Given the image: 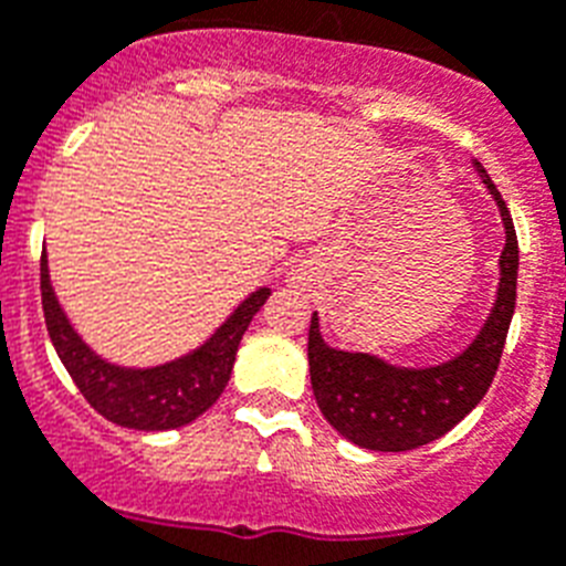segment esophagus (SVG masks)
Listing matches in <instances>:
<instances>
[{"label":"esophagus","instance_id":"1","mask_svg":"<svg viewBox=\"0 0 566 566\" xmlns=\"http://www.w3.org/2000/svg\"><path fill=\"white\" fill-rule=\"evenodd\" d=\"M294 277L297 280H306L312 274V263H303V265H297V269H294Z\"/></svg>","mask_w":566,"mask_h":566}]
</instances>
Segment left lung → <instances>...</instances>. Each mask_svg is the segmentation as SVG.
<instances>
[{
	"label": "left lung",
	"instance_id": "obj_1",
	"mask_svg": "<svg viewBox=\"0 0 566 566\" xmlns=\"http://www.w3.org/2000/svg\"><path fill=\"white\" fill-rule=\"evenodd\" d=\"M480 179L501 208L506 245L501 286L492 315L460 356L437 367H394L367 353H347L321 338L317 312L310 324V376L317 408L340 437L370 451H410L440 440L478 408L492 387L503 356L517 297V237L512 213L489 172L474 161Z\"/></svg>",
	"mask_w": 566,
	"mask_h": 566
}]
</instances>
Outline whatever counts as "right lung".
I'll return each mask as SVG.
<instances>
[{
    "label": "right lung",
    "mask_w": 566,
    "mask_h": 566,
    "mask_svg": "<svg viewBox=\"0 0 566 566\" xmlns=\"http://www.w3.org/2000/svg\"><path fill=\"white\" fill-rule=\"evenodd\" d=\"M40 289L51 344L57 349L69 376L74 378L77 390L101 417L133 431H170L202 417L226 390L242 335L265 297L272 294L269 289L251 292L231 312L226 324L188 356L147 367V370H135V367L104 361L74 333L65 312L60 310L57 294L51 289L45 254L40 263Z\"/></svg>",
    "instance_id": "1"
}]
</instances>
